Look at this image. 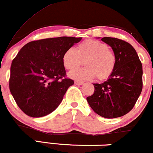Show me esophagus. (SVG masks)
Returning <instances> with one entry per match:
<instances>
[{"label":"esophagus","mask_w":153,"mask_h":153,"mask_svg":"<svg viewBox=\"0 0 153 153\" xmlns=\"http://www.w3.org/2000/svg\"><path fill=\"white\" fill-rule=\"evenodd\" d=\"M75 84H76V85H82V84H83V82L79 81V80H75Z\"/></svg>","instance_id":"esophagus-1"}]
</instances>
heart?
I'll use <instances>...</instances> for the list:
<instances>
[{
  "label": "heart",
  "mask_w": 153,
  "mask_h": 153,
  "mask_svg": "<svg viewBox=\"0 0 153 153\" xmlns=\"http://www.w3.org/2000/svg\"><path fill=\"white\" fill-rule=\"evenodd\" d=\"M85 63L86 68L72 72L69 76L76 80H99L109 78L116 65V57L106 44L95 39H87L79 44L77 51L69 48L62 55L63 65L73 71Z\"/></svg>",
  "instance_id": "heart-1"
}]
</instances>
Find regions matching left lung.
Returning a JSON list of instances; mask_svg holds the SVG:
<instances>
[{
	"label": "left lung",
	"instance_id": "obj_1",
	"mask_svg": "<svg viewBox=\"0 0 153 153\" xmlns=\"http://www.w3.org/2000/svg\"><path fill=\"white\" fill-rule=\"evenodd\" d=\"M101 41L111 47L116 57V65L108 80L94 83L95 91L86 98L97 114L114 119L127 114L134 107L143 89V65L130 44L113 37Z\"/></svg>",
	"mask_w": 153,
	"mask_h": 153
}]
</instances>
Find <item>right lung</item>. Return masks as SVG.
<instances>
[{
  "instance_id": "right-lung-1",
  "label": "right lung",
  "mask_w": 153,
  "mask_h": 153,
  "mask_svg": "<svg viewBox=\"0 0 153 153\" xmlns=\"http://www.w3.org/2000/svg\"><path fill=\"white\" fill-rule=\"evenodd\" d=\"M81 39L71 36L44 39L21 49L10 66L9 88L26 115L45 117L60 104L68 88L74 84L65 78L62 55Z\"/></svg>"
}]
</instances>
